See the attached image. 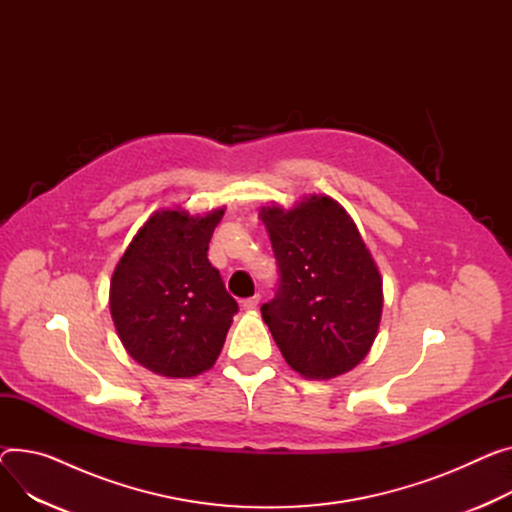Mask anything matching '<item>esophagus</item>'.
<instances>
[{"mask_svg":"<svg viewBox=\"0 0 512 512\" xmlns=\"http://www.w3.org/2000/svg\"><path fill=\"white\" fill-rule=\"evenodd\" d=\"M258 303H260V293H256L254 297L244 299V301H242V307H244V309H256Z\"/></svg>","mask_w":512,"mask_h":512,"instance_id":"1","label":"esophagus"}]
</instances>
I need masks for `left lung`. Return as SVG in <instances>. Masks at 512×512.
I'll return each mask as SVG.
<instances>
[{
    "label": "left lung",
    "instance_id": "8db88e82",
    "mask_svg": "<svg viewBox=\"0 0 512 512\" xmlns=\"http://www.w3.org/2000/svg\"><path fill=\"white\" fill-rule=\"evenodd\" d=\"M279 281L260 307L293 371L330 379L355 369L377 336L383 293L379 270L348 213L330 196L295 209L262 211Z\"/></svg>",
    "mask_w": 512,
    "mask_h": 512
}]
</instances>
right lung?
I'll use <instances>...</instances> for the list:
<instances>
[{
	"mask_svg": "<svg viewBox=\"0 0 512 512\" xmlns=\"http://www.w3.org/2000/svg\"><path fill=\"white\" fill-rule=\"evenodd\" d=\"M223 209L205 217L162 211L147 219L116 264L110 313L129 355L164 377L211 369L223 348L235 301L209 262Z\"/></svg>",
	"mask_w": 512,
	"mask_h": 512,
	"instance_id": "1",
	"label": "right lung"
}]
</instances>
